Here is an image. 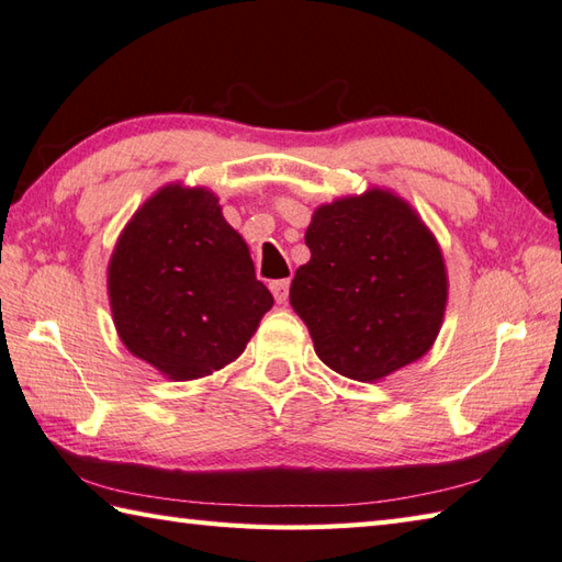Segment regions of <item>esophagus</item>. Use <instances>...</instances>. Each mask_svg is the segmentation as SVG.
I'll return each instance as SVG.
<instances>
[{
  "mask_svg": "<svg viewBox=\"0 0 562 562\" xmlns=\"http://www.w3.org/2000/svg\"><path fill=\"white\" fill-rule=\"evenodd\" d=\"M271 293L273 297H277V303L283 305L285 301H289V289H291V281L289 279H281V281H271Z\"/></svg>",
  "mask_w": 562,
  "mask_h": 562,
  "instance_id": "1",
  "label": "esophagus"
}]
</instances>
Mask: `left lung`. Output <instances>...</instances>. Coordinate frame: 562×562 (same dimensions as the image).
<instances>
[{"instance_id":"1","label":"left lung","mask_w":562,"mask_h":562,"mask_svg":"<svg viewBox=\"0 0 562 562\" xmlns=\"http://www.w3.org/2000/svg\"><path fill=\"white\" fill-rule=\"evenodd\" d=\"M311 261L291 305L315 353L353 381H381L431 349L449 279L437 239L400 196L371 189L325 203L305 231Z\"/></svg>"}]
</instances>
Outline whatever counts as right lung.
I'll list each match as a JSON object with an SVG mask.
<instances>
[{
	"mask_svg": "<svg viewBox=\"0 0 562 562\" xmlns=\"http://www.w3.org/2000/svg\"><path fill=\"white\" fill-rule=\"evenodd\" d=\"M109 297L125 349L171 381L235 361L273 305L217 199L181 184L159 189L125 225Z\"/></svg>",
	"mask_w": 562,
	"mask_h": 562,
	"instance_id": "add662e5",
	"label": "right lung"
}]
</instances>
